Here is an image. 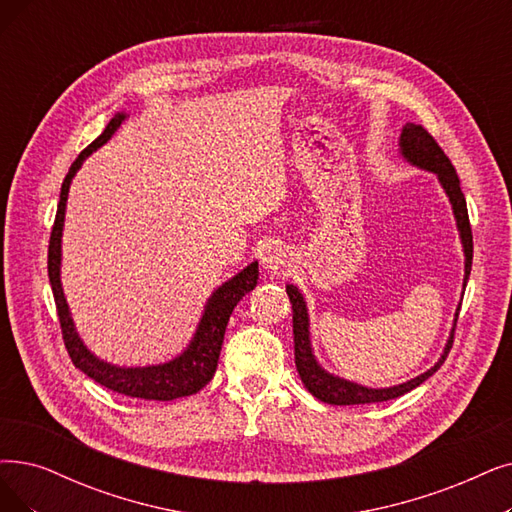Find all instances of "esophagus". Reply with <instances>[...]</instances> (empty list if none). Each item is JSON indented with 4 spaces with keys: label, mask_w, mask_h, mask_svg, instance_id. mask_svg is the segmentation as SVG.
<instances>
[{
    "label": "esophagus",
    "mask_w": 512,
    "mask_h": 512,
    "mask_svg": "<svg viewBox=\"0 0 512 512\" xmlns=\"http://www.w3.org/2000/svg\"><path fill=\"white\" fill-rule=\"evenodd\" d=\"M262 269L267 273H275V275H281L290 269V254L285 248H281L279 243H273L269 245L267 250H264L262 254Z\"/></svg>",
    "instance_id": "obj_1"
}]
</instances>
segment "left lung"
I'll list each match as a JSON object with an SVG mask.
<instances>
[{
    "label": "left lung",
    "instance_id": "left-lung-1",
    "mask_svg": "<svg viewBox=\"0 0 512 512\" xmlns=\"http://www.w3.org/2000/svg\"><path fill=\"white\" fill-rule=\"evenodd\" d=\"M399 147L401 155L412 163V166H418L422 170L435 172L443 191L447 193L449 201H452V210L456 216V224L460 231L462 239V248H464V285L470 275V267H473V231H470V222H468V210H466V199L460 189V178L456 174V168L452 166V161L443 153V149L437 145V140L428 134L422 126L416 124H405L401 138H399ZM285 292L290 296L292 302V323H294V357H296V370L304 382V386L309 388V393L317 397L323 403L330 405H361V403H378V401H388L401 397L405 393H410L412 388L420 386L424 380L431 378L443 361L447 359L449 349L454 344V334H456V321L458 313L454 319L452 334H449V340L445 344V351L441 359L431 367V370L412 378L410 382H403L399 386L391 388H367L355 382H349L344 378L327 374L323 367L317 363L313 349H311V338H309V313H306V304L302 294L298 292L296 285H285Z\"/></svg>",
    "mask_w": 512,
    "mask_h": 512
}]
</instances>
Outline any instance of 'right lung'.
<instances>
[{"mask_svg": "<svg viewBox=\"0 0 512 512\" xmlns=\"http://www.w3.org/2000/svg\"><path fill=\"white\" fill-rule=\"evenodd\" d=\"M124 119H126L124 113H117L109 121L105 132H102L90 147L81 151L77 159L71 163L69 174L63 180V189H60L58 210H56L52 233H50L48 277H50L52 294L56 302L60 330H63V340L73 365L79 367V370L86 376H90L94 382L107 386L113 393L149 399V401H172L178 397L195 395L212 380L218 365L224 330H227L229 317L237 306V302L245 294L252 292L258 283V262L248 264L241 273H237L227 283H222L220 288L212 294L191 344L187 346V351L178 355L176 359L161 365H149V367H117V365L100 361L86 349L84 342H81V338L75 332V325L69 313V304L63 294V285H60V237H63L67 195H69V187L75 172L81 168V163H84L88 155H92L100 145H105Z\"/></svg>", "mask_w": 512, "mask_h": 512, "instance_id": "right-lung-1", "label": "right lung"}]
</instances>
